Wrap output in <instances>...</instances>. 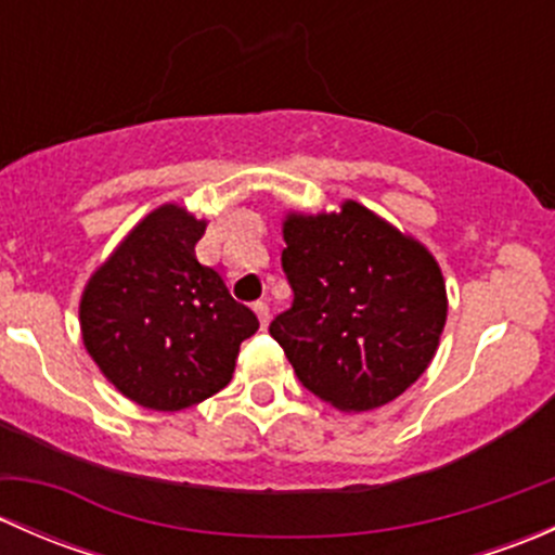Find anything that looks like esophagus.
I'll use <instances>...</instances> for the list:
<instances>
[{
    "label": "esophagus",
    "instance_id": "34e87169",
    "mask_svg": "<svg viewBox=\"0 0 555 555\" xmlns=\"http://www.w3.org/2000/svg\"><path fill=\"white\" fill-rule=\"evenodd\" d=\"M257 313V319H260V327H268V322H271V311H268V304H262V300H257L255 306H251Z\"/></svg>",
    "mask_w": 555,
    "mask_h": 555
}]
</instances>
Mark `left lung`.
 Returning a JSON list of instances; mask_svg holds the SVG:
<instances>
[{
  "instance_id": "1",
  "label": "left lung",
  "mask_w": 555,
  "mask_h": 555,
  "mask_svg": "<svg viewBox=\"0 0 555 555\" xmlns=\"http://www.w3.org/2000/svg\"><path fill=\"white\" fill-rule=\"evenodd\" d=\"M295 300L271 322L300 384L346 413L382 408L433 362L449 298L438 260L357 201L284 220Z\"/></svg>"
}]
</instances>
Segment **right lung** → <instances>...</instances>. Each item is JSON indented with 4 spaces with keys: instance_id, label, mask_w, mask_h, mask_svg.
I'll use <instances>...</instances> for the list:
<instances>
[{
    "instance_id": "add662e5",
    "label": "right lung",
    "mask_w": 555,
    "mask_h": 555,
    "mask_svg": "<svg viewBox=\"0 0 555 555\" xmlns=\"http://www.w3.org/2000/svg\"><path fill=\"white\" fill-rule=\"evenodd\" d=\"M206 220L164 204L150 211L82 289L88 354L120 395L153 411H182L233 378L238 346L260 327L201 266Z\"/></svg>"
}]
</instances>
